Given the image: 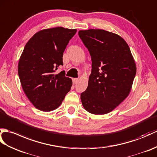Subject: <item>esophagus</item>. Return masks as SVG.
<instances>
[{
    "label": "esophagus",
    "mask_w": 157,
    "mask_h": 157,
    "mask_svg": "<svg viewBox=\"0 0 157 157\" xmlns=\"http://www.w3.org/2000/svg\"><path fill=\"white\" fill-rule=\"evenodd\" d=\"M78 78L73 79V84H74V85L76 84V83H78Z\"/></svg>",
    "instance_id": "1"
}]
</instances>
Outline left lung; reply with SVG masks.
Wrapping results in <instances>:
<instances>
[{
  "label": "left lung",
  "instance_id": "left-lung-1",
  "mask_svg": "<svg viewBox=\"0 0 157 157\" xmlns=\"http://www.w3.org/2000/svg\"><path fill=\"white\" fill-rule=\"evenodd\" d=\"M78 35L92 62L88 86L81 94L82 105L91 114H107L128 96L136 75L135 61L118 35L102 29L79 31Z\"/></svg>",
  "mask_w": 157,
  "mask_h": 157
}]
</instances>
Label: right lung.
<instances>
[{"label":"right lung","mask_w":157,"mask_h":157,"mask_svg":"<svg viewBox=\"0 0 157 157\" xmlns=\"http://www.w3.org/2000/svg\"><path fill=\"white\" fill-rule=\"evenodd\" d=\"M76 29L55 27L35 33L25 46L18 65V74L24 92L38 110H56L71 90L72 81L64 71L63 55Z\"/></svg>","instance_id":"obj_1"}]
</instances>
